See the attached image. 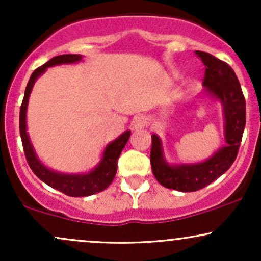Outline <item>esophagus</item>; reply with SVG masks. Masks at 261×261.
<instances>
[{
    "mask_svg": "<svg viewBox=\"0 0 261 261\" xmlns=\"http://www.w3.org/2000/svg\"><path fill=\"white\" fill-rule=\"evenodd\" d=\"M148 125V118L146 116H136L133 121V130L139 131L145 128Z\"/></svg>",
    "mask_w": 261,
    "mask_h": 261,
    "instance_id": "esophagus-1",
    "label": "esophagus"
}]
</instances>
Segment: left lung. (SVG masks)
<instances>
[{"mask_svg": "<svg viewBox=\"0 0 261 261\" xmlns=\"http://www.w3.org/2000/svg\"><path fill=\"white\" fill-rule=\"evenodd\" d=\"M196 55L206 66L203 93L222 104L227 145L203 162L169 164L164 158L160 136L152 135L151 166L154 178L163 187L182 193L207 187L229 169L238 153L245 126V99L234 71L211 54L196 51Z\"/></svg>", "mask_w": 261, "mask_h": 261, "instance_id": "8db88e82", "label": "left lung"}]
</instances>
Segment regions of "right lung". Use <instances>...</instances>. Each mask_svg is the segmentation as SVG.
I'll list each match as a JSON object with an SVG mask.
<instances>
[{"label": "right lung", "instance_id": "1", "mask_svg": "<svg viewBox=\"0 0 261 261\" xmlns=\"http://www.w3.org/2000/svg\"><path fill=\"white\" fill-rule=\"evenodd\" d=\"M82 60V55H59L53 58L51 60L44 64L40 67H38L34 72L32 73L29 79L28 85H27L24 98H23L22 107H20L19 113V131L20 137H22L23 149L28 161L29 167H31L34 174L56 190L61 191L68 196L80 197V196H89L93 194L100 193L112 184L118 169V160L120 155L122 148L127 143L128 137H130L131 131L127 130L124 134L120 135L118 139H115L107 147L104 148L101 160L97 166L88 173H81V174H66V173H60L56 170L47 168L46 166L38 158L35 153L34 147H33L29 135L27 133V108H28L29 95H31L33 86L38 77H40L47 67H53L56 65H67V64H76Z\"/></svg>", "mask_w": 261, "mask_h": 261}]
</instances>
